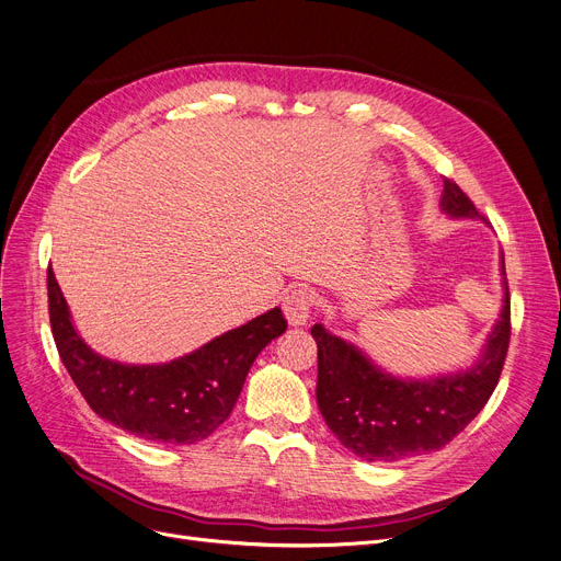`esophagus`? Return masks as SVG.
I'll use <instances>...</instances> for the list:
<instances>
[{
	"mask_svg": "<svg viewBox=\"0 0 561 561\" xmlns=\"http://www.w3.org/2000/svg\"><path fill=\"white\" fill-rule=\"evenodd\" d=\"M310 291L306 287H291L283 297V312L291 327H304L310 317Z\"/></svg>",
	"mask_w": 561,
	"mask_h": 561,
	"instance_id": "34e87169",
	"label": "esophagus"
}]
</instances>
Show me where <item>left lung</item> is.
<instances>
[{
	"label": "left lung",
	"instance_id": "obj_1",
	"mask_svg": "<svg viewBox=\"0 0 561 561\" xmlns=\"http://www.w3.org/2000/svg\"><path fill=\"white\" fill-rule=\"evenodd\" d=\"M440 209L455 219H484L447 178ZM310 333L317 342V404L329 430L365 461H399L445 447L489 402L510 350V287L504 278L502 310L482 358L451 375L399 379L322 324Z\"/></svg>",
	"mask_w": 561,
	"mask_h": 561
}]
</instances>
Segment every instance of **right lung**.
Here are the masks:
<instances>
[{
    "instance_id": "1",
    "label": "right lung",
    "mask_w": 561,
    "mask_h": 561,
    "mask_svg": "<svg viewBox=\"0 0 561 561\" xmlns=\"http://www.w3.org/2000/svg\"><path fill=\"white\" fill-rule=\"evenodd\" d=\"M47 301L59 356L89 407L129 434L171 445H192L219 430L257 354L287 329L280 308H272L171 363L127 365L95 354L77 333L51 270Z\"/></svg>"
}]
</instances>
